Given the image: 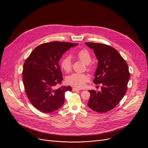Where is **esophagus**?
I'll list each match as a JSON object with an SVG mask.
<instances>
[{
    "label": "esophagus",
    "instance_id": "1",
    "mask_svg": "<svg viewBox=\"0 0 148 148\" xmlns=\"http://www.w3.org/2000/svg\"><path fill=\"white\" fill-rule=\"evenodd\" d=\"M79 90H81V89H78V88H73V91H79Z\"/></svg>",
    "mask_w": 148,
    "mask_h": 148
}]
</instances>
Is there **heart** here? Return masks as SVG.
<instances>
[{"instance_id": "obj_1", "label": "heart", "mask_w": 148, "mask_h": 148, "mask_svg": "<svg viewBox=\"0 0 148 148\" xmlns=\"http://www.w3.org/2000/svg\"><path fill=\"white\" fill-rule=\"evenodd\" d=\"M77 56L78 59L86 64H89L91 60V55L87 50H82L79 51L77 53ZM60 67L66 73H69L71 71V59L70 56H66L62 59L60 61ZM89 81V76L85 74L74 73L66 78V82L69 85L79 88L85 86L86 82Z\"/></svg>"}]
</instances>
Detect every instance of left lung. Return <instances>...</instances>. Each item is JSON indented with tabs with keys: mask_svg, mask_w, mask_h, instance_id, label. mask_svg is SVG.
<instances>
[{
	"mask_svg": "<svg viewBox=\"0 0 148 148\" xmlns=\"http://www.w3.org/2000/svg\"><path fill=\"white\" fill-rule=\"evenodd\" d=\"M98 60L94 84H102L101 91L89 90L88 105L95 112L105 113L114 108L125 95L130 78L128 66L114 48L102 43H85Z\"/></svg>",
	"mask_w": 148,
	"mask_h": 148,
	"instance_id": "obj_1",
	"label": "left lung"
}]
</instances>
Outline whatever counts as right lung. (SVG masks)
<instances>
[{
  "mask_svg": "<svg viewBox=\"0 0 148 148\" xmlns=\"http://www.w3.org/2000/svg\"><path fill=\"white\" fill-rule=\"evenodd\" d=\"M78 43L53 42L37 46L26 60L23 82L31 104L38 110L50 113L64 102V93L71 87L54 89L63 80L58 62L62 55Z\"/></svg>",
  "mask_w": 148,
  "mask_h": 148,
  "instance_id": "1",
  "label": "right lung"
}]
</instances>
